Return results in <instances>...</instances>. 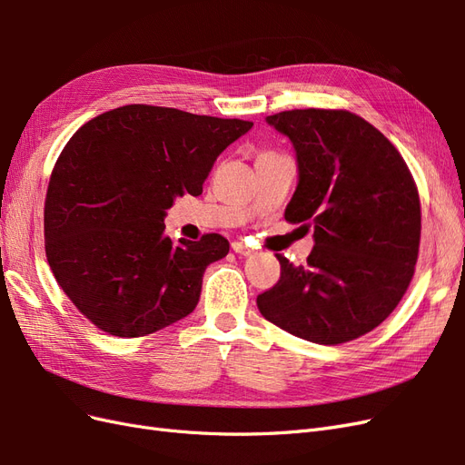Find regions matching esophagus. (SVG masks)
I'll return each instance as SVG.
<instances>
[{
	"label": "esophagus",
	"mask_w": 465,
	"mask_h": 465,
	"mask_svg": "<svg viewBox=\"0 0 465 465\" xmlns=\"http://www.w3.org/2000/svg\"><path fill=\"white\" fill-rule=\"evenodd\" d=\"M232 250L236 252V254H241V256H252V254H254V250H252L250 246H246L244 242H232Z\"/></svg>",
	"instance_id": "esophagus-1"
}]
</instances>
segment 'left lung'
<instances>
[{
    "label": "left lung",
    "instance_id": "left-lung-1",
    "mask_svg": "<svg viewBox=\"0 0 465 465\" xmlns=\"http://www.w3.org/2000/svg\"><path fill=\"white\" fill-rule=\"evenodd\" d=\"M265 122L291 139L299 184L285 209L312 221L304 265L277 254V285L258 294L265 320L301 340L337 345L369 333L398 306L415 272L420 203L398 149L347 110H285Z\"/></svg>",
    "mask_w": 465,
    "mask_h": 465
}]
</instances>
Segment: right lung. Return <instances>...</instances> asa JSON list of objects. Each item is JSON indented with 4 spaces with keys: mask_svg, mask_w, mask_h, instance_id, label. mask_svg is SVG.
I'll return each instance as SVG.
<instances>
[{
    "mask_svg": "<svg viewBox=\"0 0 465 465\" xmlns=\"http://www.w3.org/2000/svg\"><path fill=\"white\" fill-rule=\"evenodd\" d=\"M252 125L128 104L69 139L46 192V258L96 328L142 337L193 312L205 267L229 254V241L173 242L166 209L180 195H200L219 154Z\"/></svg>",
    "mask_w": 465,
    "mask_h": 465,
    "instance_id": "1",
    "label": "right lung"
}]
</instances>
